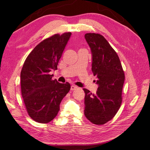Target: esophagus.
<instances>
[{
    "mask_svg": "<svg viewBox=\"0 0 150 150\" xmlns=\"http://www.w3.org/2000/svg\"><path fill=\"white\" fill-rule=\"evenodd\" d=\"M76 89H77V86H76L74 85H72L71 86V90L73 91V90H75Z\"/></svg>",
    "mask_w": 150,
    "mask_h": 150,
    "instance_id": "1",
    "label": "esophagus"
}]
</instances>
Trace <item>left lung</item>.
Instances as JSON below:
<instances>
[{"label": "left lung", "instance_id": "8db88e82", "mask_svg": "<svg viewBox=\"0 0 150 150\" xmlns=\"http://www.w3.org/2000/svg\"><path fill=\"white\" fill-rule=\"evenodd\" d=\"M84 37L90 47L91 70L98 86L95 94L83 89L84 115L91 122L102 125L112 119L120 108L125 76L119 56L103 35L89 33Z\"/></svg>", "mask_w": 150, "mask_h": 150}]
</instances>
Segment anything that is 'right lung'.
Masks as SVG:
<instances>
[{"label": "right lung", "mask_w": 150, "mask_h": 150, "mask_svg": "<svg viewBox=\"0 0 150 150\" xmlns=\"http://www.w3.org/2000/svg\"><path fill=\"white\" fill-rule=\"evenodd\" d=\"M71 33L55 34L42 40L31 51L21 73V93L30 117L40 123H47L60 110V104L68 93L69 83L52 80L50 72L57 65Z\"/></svg>", "instance_id": "obj_1"}]
</instances>
